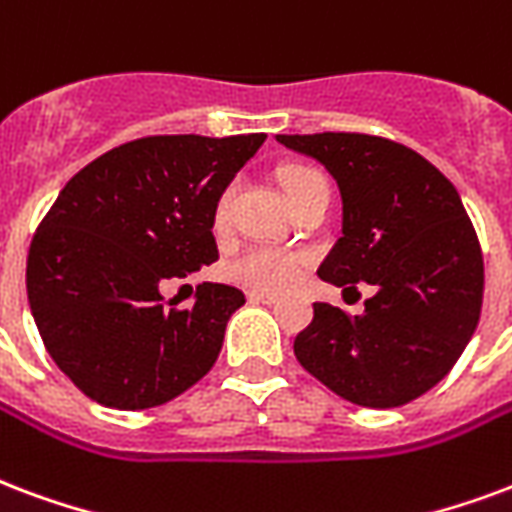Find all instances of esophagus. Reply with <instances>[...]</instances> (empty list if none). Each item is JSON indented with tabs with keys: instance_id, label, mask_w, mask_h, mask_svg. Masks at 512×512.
<instances>
[{
	"instance_id": "34e87169",
	"label": "esophagus",
	"mask_w": 512,
	"mask_h": 512,
	"mask_svg": "<svg viewBox=\"0 0 512 512\" xmlns=\"http://www.w3.org/2000/svg\"><path fill=\"white\" fill-rule=\"evenodd\" d=\"M246 298H249L252 304H266V306L279 304V298H276V295H271V293H255V290H252V293L246 295Z\"/></svg>"
}]
</instances>
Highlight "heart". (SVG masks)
I'll list each match as a JSON object with an SVG mask.
<instances>
[{
  "instance_id": "b5f03b06",
  "label": "heart",
  "mask_w": 512,
  "mask_h": 512,
  "mask_svg": "<svg viewBox=\"0 0 512 512\" xmlns=\"http://www.w3.org/2000/svg\"><path fill=\"white\" fill-rule=\"evenodd\" d=\"M325 181L320 170L314 168H287L282 173V184H285L287 198L298 200L306 189L314 184ZM230 203H233V187H225L219 192L217 203H214V227H225L230 217ZM306 268V257L293 249H282V246L271 244H252L244 246L238 255H233L225 263V274L230 282L241 287H249L255 293H279L295 285Z\"/></svg>"
}]
</instances>
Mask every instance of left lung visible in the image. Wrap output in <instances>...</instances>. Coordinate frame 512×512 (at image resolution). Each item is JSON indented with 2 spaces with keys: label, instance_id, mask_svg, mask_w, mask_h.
I'll return each mask as SVG.
<instances>
[{
  "label": "left lung",
  "instance_id": "1",
  "mask_svg": "<svg viewBox=\"0 0 512 512\" xmlns=\"http://www.w3.org/2000/svg\"><path fill=\"white\" fill-rule=\"evenodd\" d=\"M320 160L342 192V233L320 266L377 285L361 317L314 304L295 358L336 396L388 410L431 391L478 328L483 252L456 187L418 151L363 132L276 135Z\"/></svg>",
  "mask_w": 512,
  "mask_h": 512
}]
</instances>
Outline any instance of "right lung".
<instances>
[{"label": "right lung", "instance_id": "right-lung-1", "mask_svg": "<svg viewBox=\"0 0 512 512\" xmlns=\"http://www.w3.org/2000/svg\"><path fill=\"white\" fill-rule=\"evenodd\" d=\"M263 140L146 135L59 192L29 244L26 295L45 350L83 396L149 410L211 372L244 293L203 282L179 309L160 285L217 260L214 203Z\"/></svg>", "mask_w": 512, "mask_h": 512}]
</instances>
